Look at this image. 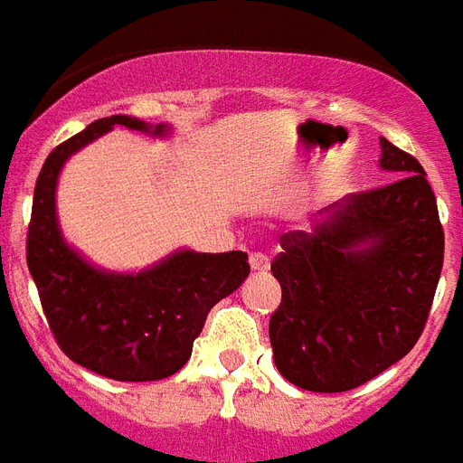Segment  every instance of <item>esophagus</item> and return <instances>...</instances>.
Wrapping results in <instances>:
<instances>
[{
    "mask_svg": "<svg viewBox=\"0 0 463 463\" xmlns=\"http://www.w3.org/2000/svg\"><path fill=\"white\" fill-rule=\"evenodd\" d=\"M250 267H252V271H257V274H264V271H269V267H271V261H269L267 254L252 252L250 254Z\"/></svg>",
    "mask_w": 463,
    "mask_h": 463,
    "instance_id": "34e87169",
    "label": "esophagus"
}]
</instances>
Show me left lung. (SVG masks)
Masks as SVG:
<instances>
[{
	"label": "left lung",
	"mask_w": 463,
	"mask_h": 463,
	"mask_svg": "<svg viewBox=\"0 0 463 463\" xmlns=\"http://www.w3.org/2000/svg\"><path fill=\"white\" fill-rule=\"evenodd\" d=\"M382 187L326 206L312 232L281 235L269 322L279 373L322 394L348 392L416 345L445 261V231L423 165L382 139ZM360 241H370L357 250Z\"/></svg>",
	"instance_id": "obj_1"
}]
</instances>
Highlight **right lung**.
<instances>
[{
	"label": "right lung",
	"instance_id": "obj_1",
	"mask_svg": "<svg viewBox=\"0 0 463 463\" xmlns=\"http://www.w3.org/2000/svg\"><path fill=\"white\" fill-rule=\"evenodd\" d=\"M112 127L163 134L141 119L112 115L54 148L43 163L25 235V261L54 341L67 358L118 382L170 377L192 355L209 309L250 274L245 252H177L137 276L96 271L71 252L54 221L61 163Z\"/></svg>",
	"mask_w": 463,
	"mask_h": 463
}]
</instances>
